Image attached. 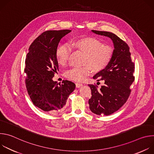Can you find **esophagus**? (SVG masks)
<instances>
[{
	"instance_id": "1",
	"label": "esophagus",
	"mask_w": 154,
	"mask_h": 154,
	"mask_svg": "<svg viewBox=\"0 0 154 154\" xmlns=\"http://www.w3.org/2000/svg\"><path fill=\"white\" fill-rule=\"evenodd\" d=\"M82 85H83L82 83H75V86H76L77 88H80Z\"/></svg>"
}]
</instances>
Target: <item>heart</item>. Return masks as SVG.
<instances>
[{"label": "heart", "instance_id": "heart-1", "mask_svg": "<svg viewBox=\"0 0 154 154\" xmlns=\"http://www.w3.org/2000/svg\"><path fill=\"white\" fill-rule=\"evenodd\" d=\"M69 45L84 54L82 64L80 68H72L65 72L69 79L81 82L89 76L92 71L97 72L103 70L109 63L112 57L111 47L103 45L97 38L92 36H83L72 40ZM71 51L69 46L62 45L59 46L55 52L57 63L64 66L67 63Z\"/></svg>", "mask_w": 154, "mask_h": 154}]
</instances>
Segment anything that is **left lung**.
<instances>
[{
  "instance_id": "obj_1",
  "label": "left lung",
  "mask_w": 154,
  "mask_h": 154,
  "mask_svg": "<svg viewBox=\"0 0 154 154\" xmlns=\"http://www.w3.org/2000/svg\"><path fill=\"white\" fill-rule=\"evenodd\" d=\"M92 32L109 38L114 45L110 62L105 69L93 77L94 79L104 80L105 85L100 90L93 85H88L92 94L88 101L90 110L97 115L108 116L118 110L127 100L131 92L130 86L135 80V65L125 42L111 32Z\"/></svg>"
}]
</instances>
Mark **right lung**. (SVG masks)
Instances as JSON below:
<instances>
[{"instance_id": "add662e5", "label": "right lung", "mask_w": 154, "mask_h": 154, "mask_svg": "<svg viewBox=\"0 0 154 154\" xmlns=\"http://www.w3.org/2000/svg\"><path fill=\"white\" fill-rule=\"evenodd\" d=\"M71 30H49L32 43L26 59L24 72L29 95L33 104L45 112L58 113L64 108L66 100L75 90L69 80L57 83L52 78L58 71L55 52L61 39Z\"/></svg>"}]
</instances>
